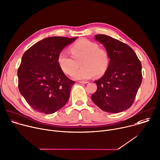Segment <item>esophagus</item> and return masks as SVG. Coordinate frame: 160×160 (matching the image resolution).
<instances>
[{
	"label": "esophagus",
	"mask_w": 160,
	"mask_h": 160,
	"mask_svg": "<svg viewBox=\"0 0 160 160\" xmlns=\"http://www.w3.org/2000/svg\"><path fill=\"white\" fill-rule=\"evenodd\" d=\"M79 83H81V84H86L88 82V81H79Z\"/></svg>",
	"instance_id": "esophagus-1"
}]
</instances>
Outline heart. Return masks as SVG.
<instances>
[{
	"label": "heart",
	"mask_w": 160,
	"mask_h": 160,
	"mask_svg": "<svg viewBox=\"0 0 160 160\" xmlns=\"http://www.w3.org/2000/svg\"><path fill=\"white\" fill-rule=\"evenodd\" d=\"M70 51L72 56L65 51L60 52L58 63L63 72L67 75H72L78 67L79 63L82 67L72 75L75 79H88L94 75L102 76L108 70L110 64L108 51L94 42L82 39L71 46Z\"/></svg>",
	"instance_id": "1"
}]
</instances>
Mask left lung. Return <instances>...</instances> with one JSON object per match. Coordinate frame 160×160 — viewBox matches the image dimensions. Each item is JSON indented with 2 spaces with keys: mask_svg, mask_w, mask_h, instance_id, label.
<instances>
[{
  "mask_svg": "<svg viewBox=\"0 0 160 160\" xmlns=\"http://www.w3.org/2000/svg\"><path fill=\"white\" fill-rule=\"evenodd\" d=\"M95 39L103 44L110 56L105 74L94 82L97 90L92 101L105 112L118 113L132 105L142 80V65L135 51L127 44L103 34Z\"/></svg>",
  "mask_w": 160,
  "mask_h": 160,
  "instance_id": "8db88e82",
  "label": "left lung"
}]
</instances>
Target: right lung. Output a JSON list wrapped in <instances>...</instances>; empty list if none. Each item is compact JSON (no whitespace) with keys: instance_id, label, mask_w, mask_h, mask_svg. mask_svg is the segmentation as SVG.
<instances>
[{"instance_id":"right-lung-1","label":"right lung","mask_w":160,"mask_h":160,"mask_svg":"<svg viewBox=\"0 0 160 160\" xmlns=\"http://www.w3.org/2000/svg\"><path fill=\"white\" fill-rule=\"evenodd\" d=\"M76 38H48L25 52L18 69V88L33 110L50 114L68 102L75 81L65 76L57 59L63 48Z\"/></svg>"}]
</instances>
